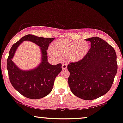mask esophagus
<instances>
[{
    "instance_id": "1",
    "label": "esophagus",
    "mask_w": 123,
    "mask_h": 123,
    "mask_svg": "<svg viewBox=\"0 0 123 123\" xmlns=\"http://www.w3.org/2000/svg\"><path fill=\"white\" fill-rule=\"evenodd\" d=\"M62 69H63V70H65V69H66L67 68V64H65V63H63V64H62Z\"/></svg>"
}]
</instances>
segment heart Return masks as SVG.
<instances>
[{
    "instance_id": "heart-1",
    "label": "heart",
    "mask_w": 123,
    "mask_h": 123,
    "mask_svg": "<svg viewBox=\"0 0 123 123\" xmlns=\"http://www.w3.org/2000/svg\"><path fill=\"white\" fill-rule=\"evenodd\" d=\"M90 44L83 40L62 39L55 41L49 50L50 56L59 60L66 57L67 60L72 63L80 62L88 54Z\"/></svg>"
}]
</instances>
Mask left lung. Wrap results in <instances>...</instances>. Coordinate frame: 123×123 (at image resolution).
Listing matches in <instances>:
<instances>
[{
	"label": "left lung",
	"instance_id": "1",
	"mask_svg": "<svg viewBox=\"0 0 123 123\" xmlns=\"http://www.w3.org/2000/svg\"><path fill=\"white\" fill-rule=\"evenodd\" d=\"M91 48L83 59L68 65V84L74 95L86 100L107 93L117 74V54L112 47L97 37L86 39Z\"/></svg>",
	"mask_w": 123,
	"mask_h": 123
}]
</instances>
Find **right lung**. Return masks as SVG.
I'll list each match as a JSON object with an SVG mask.
<instances>
[{
    "label": "right lung",
    "instance_id": "obj_1",
    "mask_svg": "<svg viewBox=\"0 0 123 123\" xmlns=\"http://www.w3.org/2000/svg\"><path fill=\"white\" fill-rule=\"evenodd\" d=\"M54 38H44L32 35L22 37L12 46L7 59L6 67L10 82L18 92L31 99H39L48 95L53 89L55 79L62 71V64L51 65L48 61L49 45ZM30 41L40 47L42 61L37 67L28 71L22 70L15 64L12 59L20 44Z\"/></svg>",
    "mask_w": 123,
    "mask_h": 123
}]
</instances>
